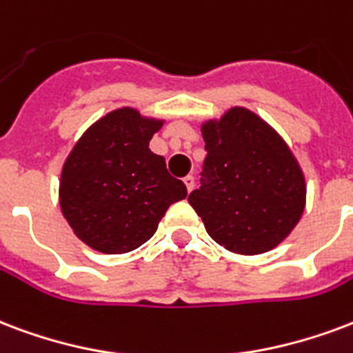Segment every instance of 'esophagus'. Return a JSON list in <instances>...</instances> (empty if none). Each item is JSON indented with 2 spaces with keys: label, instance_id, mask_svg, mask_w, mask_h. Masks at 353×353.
Returning a JSON list of instances; mask_svg holds the SVG:
<instances>
[{
  "label": "esophagus",
  "instance_id": "34e87169",
  "mask_svg": "<svg viewBox=\"0 0 353 353\" xmlns=\"http://www.w3.org/2000/svg\"><path fill=\"white\" fill-rule=\"evenodd\" d=\"M184 184H186L188 192H192L193 186H195V179H193L192 174H188V176H184Z\"/></svg>",
  "mask_w": 353,
  "mask_h": 353
}]
</instances>
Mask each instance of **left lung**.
<instances>
[{
  "label": "left lung",
  "instance_id": "left-lung-1",
  "mask_svg": "<svg viewBox=\"0 0 353 353\" xmlns=\"http://www.w3.org/2000/svg\"><path fill=\"white\" fill-rule=\"evenodd\" d=\"M205 165L190 205L214 242L238 255L277 248L303 214V171L285 139L245 108L201 126Z\"/></svg>",
  "mask_w": 353,
  "mask_h": 353
}]
</instances>
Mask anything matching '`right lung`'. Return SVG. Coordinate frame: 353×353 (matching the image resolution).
<instances>
[{"mask_svg":"<svg viewBox=\"0 0 353 353\" xmlns=\"http://www.w3.org/2000/svg\"><path fill=\"white\" fill-rule=\"evenodd\" d=\"M163 126L134 108L91 124L63 163L59 205L74 234L105 255L134 251L152 238L169 206L186 199L148 143Z\"/></svg>","mask_w":353,"mask_h":353,"instance_id":"add662e5","label":"right lung"}]
</instances>
